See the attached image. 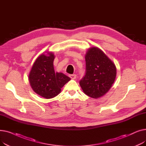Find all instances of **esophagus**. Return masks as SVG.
I'll list each match as a JSON object with an SVG mask.
<instances>
[{
	"label": "esophagus",
	"mask_w": 146,
	"mask_h": 146,
	"mask_svg": "<svg viewBox=\"0 0 146 146\" xmlns=\"http://www.w3.org/2000/svg\"><path fill=\"white\" fill-rule=\"evenodd\" d=\"M69 77H70L72 79H75L76 78V75L75 74H70V75H69Z\"/></svg>",
	"instance_id": "34e87169"
}]
</instances>
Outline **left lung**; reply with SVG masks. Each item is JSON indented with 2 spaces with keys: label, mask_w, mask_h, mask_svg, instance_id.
<instances>
[{
  "label": "left lung",
  "mask_w": 146,
  "mask_h": 146,
  "mask_svg": "<svg viewBox=\"0 0 146 146\" xmlns=\"http://www.w3.org/2000/svg\"><path fill=\"white\" fill-rule=\"evenodd\" d=\"M86 73L80 81L83 92L98 99L110 90L117 76V68L113 61L100 48L92 47L85 54Z\"/></svg>",
  "instance_id": "obj_1"
}]
</instances>
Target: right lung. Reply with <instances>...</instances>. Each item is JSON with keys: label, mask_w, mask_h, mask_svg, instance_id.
Segmentation results:
<instances>
[{"label": "right lung", "mask_w": 146, "mask_h": 146, "mask_svg": "<svg viewBox=\"0 0 146 146\" xmlns=\"http://www.w3.org/2000/svg\"><path fill=\"white\" fill-rule=\"evenodd\" d=\"M54 54L45 51L38 56L29 74L31 87L38 95L45 99H51L61 92V89L70 78L61 72H54L53 61Z\"/></svg>", "instance_id": "1"}]
</instances>
